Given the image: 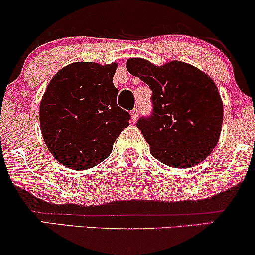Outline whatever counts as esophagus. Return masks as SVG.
Masks as SVG:
<instances>
[{
  "instance_id": "esophagus-1",
  "label": "esophagus",
  "mask_w": 255,
  "mask_h": 255,
  "mask_svg": "<svg viewBox=\"0 0 255 255\" xmlns=\"http://www.w3.org/2000/svg\"><path fill=\"white\" fill-rule=\"evenodd\" d=\"M138 115H139V110H138V108H134L133 110L131 111L132 122H137V120H138Z\"/></svg>"
}]
</instances>
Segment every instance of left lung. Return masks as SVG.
I'll return each instance as SVG.
<instances>
[{
  "label": "left lung",
  "mask_w": 255,
  "mask_h": 255,
  "mask_svg": "<svg viewBox=\"0 0 255 255\" xmlns=\"http://www.w3.org/2000/svg\"><path fill=\"white\" fill-rule=\"evenodd\" d=\"M127 69L152 90V114L137 127L160 163L188 168L210 156L219 140L224 107L210 76L185 62L158 65L130 58Z\"/></svg>",
  "instance_id": "8db88e82"
}]
</instances>
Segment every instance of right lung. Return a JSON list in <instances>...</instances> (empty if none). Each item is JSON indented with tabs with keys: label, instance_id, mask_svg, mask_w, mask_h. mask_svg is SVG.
<instances>
[{
	"label": "right lung",
	"instance_id": "1",
	"mask_svg": "<svg viewBox=\"0 0 255 255\" xmlns=\"http://www.w3.org/2000/svg\"><path fill=\"white\" fill-rule=\"evenodd\" d=\"M117 63L75 62L56 74L39 104L42 137L55 159L87 170L110 156L130 114L117 105Z\"/></svg>",
	"mask_w": 255,
	"mask_h": 255
}]
</instances>
